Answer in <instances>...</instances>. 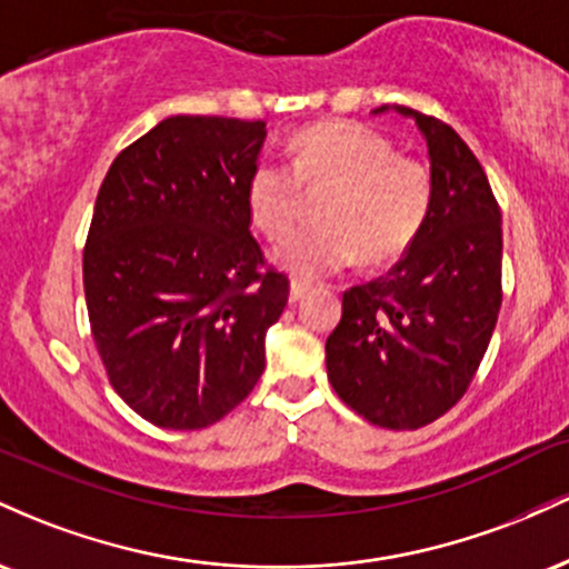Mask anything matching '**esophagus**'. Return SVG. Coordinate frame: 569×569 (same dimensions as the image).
<instances>
[{"label":"esophagus","instance_id":"34e87169","mask_svg":"<svg viewBox=\"0 0 569 569\" xmlns=\"http://www.w3.org/2000/svg\"><path fill=\"white\" fill-rule=\"evenodd\" d=\"M307 291H310V283H302V280H291V286H289V302H291V305L299 302V299H302Z\"/></svg>","mask_w":569,"mask_h":569}]
</instances>
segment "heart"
Wrapping results in <instances>:
<instances>
[{
  "instance_id": "obj_1",
  "label": "heart",
  "mask_w": 569,
  "mask_h": 569,
  "mask_svg": "<svg viewBox=\"0 0 569 569\" xmlns=\"http://www.w3.org/2000/svg\"><path fill=\"white\" fill-rule=\"evenodd\" d=\"M293 162L267 154L248 176V211L267 238H280L302 213L305 187L329 189L318 217L280 240L276 262L299 280L348 270L363 253L371 264L401 257L426 224L433 179L420 160L358 122L307 128L291 143Z\"/></svg>"
}]
</instances>
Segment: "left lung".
Returning <instances> with one entry per match:
<instances>
[{
    "instance_id": "left-lung-1",
    "label": "left lung",
    "mask_w": 569,
    "mask_h": 569,
    "mask_svg": "<svg viewBox=\"0 0 569 569\" xmlns=\"http://www.w3.org/2000/svg\"><path fill=\"white\" fill-rule=\"evenodd\" d=\"M428 143L433 200L422 230L388 276L352 286L326 339L331 388L371 426L422 428L471 385L500 312V208L468 143L409 107Z\"/></svg>"
}]
</instances>
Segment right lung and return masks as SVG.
<instances>
[{
	"label": "right lung",
	"mask_w": 569,
	"mask_h": 569,
	"mask_svg": "<svg viewBox=\"0 0 569 569\" xmlns=\"http://www.w3.org/2000/svg\"><path fill=\"white\" fill-rule=\"evenodd\" d=\"M262 120L176 114L117 154L82 257L84 302L117 396L168 430L221 420L264 371V337L289 302L259 272L248 176Z\"/></svg>",
	"instance_id": "1"
}]
</instances>
